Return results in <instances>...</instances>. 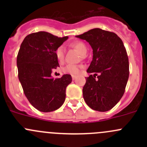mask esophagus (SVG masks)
<instances>
[{"instance_id": "obj_1", "label": "esophagus", "mask_w": 147, "mask_h": 147, "mask_svg": "<svg viewBox=\"0 0 147 147\" xmlns=\"http://www.w3.org/2000/svg\"><path fill=\"white\" fill-rule=\"evenodd\" d=\"M76 78H77V77L75 76V75H72V80H75L76 79Z\"/></svg>"}]
</instances>
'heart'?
<instances>
[{
	"label": "heart",
	"instance_id": "b5f03b06",
	"mask_svg": "<svg viewBox=\"0 0 147 147\" xmlns=\"http://www.w3.org/2000/svg\"><path fill=\"white\" fill-rule=\"evenodd\" d=\"M70 45L75 49H76L80 54L82 56H85L86 53L87 52V47L86 46L84 42H82V41H74ZM56 57H57V60L59 61H62L64 59L65 56V48L63 46H60L57 47L55 52ZM81 68L82 67L80 65H68L64 68V72L65 73H69L72 75H76L80 72Z\"/></svg>",
	"mask_w": 147,
	"mask_h": 147
}]
</instances>
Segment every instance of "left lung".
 I'll return each instance as SVG.
<instances>
[{
  "instance_id": "1",
  "label": "left lung",
  "mask_w": 147,
  "mask_h": 147,
  "mask_svg": "<svg viewBox=\"0 0 147 147\" xmlns=\"http://www.w3.org/2000/svg\"><path fill=\"white\" fill-rule=\"evenodd\" d=\"M76 37L85 40L93 50L87 70L93 75L87 78L83 87L84 101L94 110H110L122 97L129 78V59L122 40L115 32L100 28Z\"/></svg>"
}]
</instances>
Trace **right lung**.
I'll list each match as a JSON object with an SVG mask.
<instances>
[{
	"instance_id": "add662e5",
	"label": "right lung",
	"mask_w": 147,
	"mask_h": 147,
	"mask_svg": "<svg viewBox=\"0 0 147 147\" xmlns=\"http://www.w3.org/2000/svg\"><path fill=\"white\" fill-rule=\"evenodd\" d=\"M68 37L58 38L40 31L27 35L17 56L18 78L28 101L38 110L53 112L63 105L70 75L54 79L51 73L60 67L55 52Z\"/></svg>"
}]
</instances>
